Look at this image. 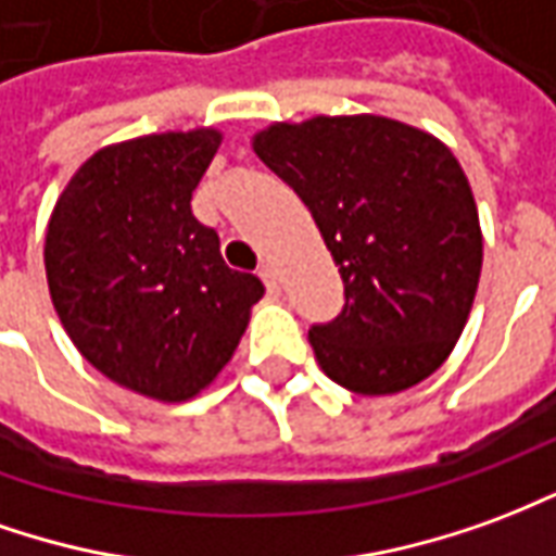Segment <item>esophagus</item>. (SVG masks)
Returning <instances> with one entry per match:
<instances>
[{
    "label": "esophagus",
    "mask_w": 556,
    "mask_h": 556,
    "mask_svg": "<svg viewBox=\"0 0 556 556\" xmlns=\"http://www.w3.org/2000/svg\"><path fill=\"white\" fill-rule=\"evenodd\" d=\"M260 278L266 281V287H269L271 293H278V269H275L271 263H263V266H260Z\"/></svg>",
    "instance_id": "1"
}]
</instances>
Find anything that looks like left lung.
<instances>
[{
    "instance_id": "1",
    "label": "left lung",
    "mask_w": 556,
    "mask_h": 556,
    "mask_svg": "<svg viewBox=\"0 0 556 556\" xmlns=\"http://www.w3.org/2000/svg\"><path fill=\"white\" fill-rule=\"evenodd\" d=\"M251 146L302 197L344 281V311L308 332L323 374L356 395L422 383L464 332L482 271L452 149L371 113L275 122Z\"/></svg>"
}]
</instances>
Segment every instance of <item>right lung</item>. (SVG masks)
I'll return each mask as SVG.
<instances>
[{
    "label": "right lung",
    "mask_w": 556,
    "mask_h": 556,
    "mask_svg": "<svg viewBox=\"0 0 556 556\" xmlns=\"http://www.w3.org/2000/svg\"><path fill=\"white\" fill-rule=\"evenodd\" d=\"M218 146V128L104 146L47 224V287L74 348L113 383L164 404L222 374L263 299L257 275L230 269L218 233L191 215Z\"/></svg>",
    "instance_id": "right-lung-1"
}]
</instances>
